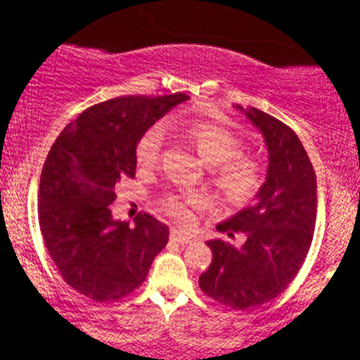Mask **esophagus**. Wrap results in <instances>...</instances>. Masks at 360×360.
Here are the masks:
<instances>
[{
	"instance_id": "obj_1",
	"label": "esophagus",
	"mask_w": 360,
	"mask_h": 360,
	"mask_svg": "<svg viewBox=\"0 0 360 360\" xmlns=\"http://www.w3.org/2000/svg\"><path fill=\"white\" fill-rule=\"evenodd\" d=\"M171 238L174 242H177V243H191L193 242V237L189 233H186V232H183V230H172L171 232Z\"/></svg>"
}]
</instances>
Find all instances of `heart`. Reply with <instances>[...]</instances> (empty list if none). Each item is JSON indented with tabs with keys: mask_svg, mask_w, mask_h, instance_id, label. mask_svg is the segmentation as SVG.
<instances>
[{
	"mask_svg": "<svg viewBox=\"0 0 360 360\" xmlns=\"http://www.w3.org/2000/svg\"><path fill=\"white\" fill-rule=\"evenodd\" d=\"M172 127L196 148L208 166L217 167L213 181L226 203L243 205L257 194L262 184V171L257 160L242 154L243 142L237 134L217 123L200 122V120L174 123ZM162 127L154 125L148 128L140 137L135 150L139 166H155L162 150ZM203 206L205 198L196 193L167 194L162 200L164 212L184 223L191 220L194 210Z\"/></svg>",
	"mask_w": 360,
	"mask_h": 360,
	"instance_id": "1",
	"label": "heart"
}]
</instances>
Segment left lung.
<instances>
[{
    "label": "left lung",
    "mask_w": 360,
    "mask_h": 360,
    "mask_svg": "<svg viewBox=\"0 0 360 360\" xmlns=\"http://www.w3.org/2000/svg\"><path fill=\"white\" fill-rule=\"evenodd\" d=\"M240 110L262 134L269 166L255 203L218 223V232L245 233L242 247L214 238L213 260L200 276L205 295L233 309H247L283 292L303 266L316 221V174L298 135L257 108Z\"/></svg>",
    "instance_id": "8db88e82"
}]
</instances>
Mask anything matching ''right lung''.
<instances>
[{
    "label": "right lung",
    "instance_id": "right-lung-1",
    "mask_svg": "<svg viewBox=\"0 0 360 360\" xmlns=\"http://www.w3.org/2000/svg\"><path fill=\"white\" fill-rule=\"evenodd\" d=\"M188 94L120 96L94 105L57 137L42 169L39 221L60 276L94 301H118L143 283L169 240L167 225L140 213L115 220V184L135 177L137 143Z\"/></svg>",
    "mask_w": 360,
    "mask_h": 360
}]
</instances>
